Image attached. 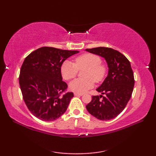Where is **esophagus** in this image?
<instances>
[{
    "mask_svg": "<svg viewBox=\"0 0 156 156\" xmlns=\"http://www.w3.org/2000/svg\"><path fill=\"white\" fill-rule=\"evenodd\" d=\"M74 95L76 96V97H81V96L83 95V94H82V93H74Z\"/></svg>",
    "mask_w": 156,
    "mask_h": 156,
    "instance_id": "obj_1",
    "label": "esophagus"
}]
</instances>
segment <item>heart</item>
<instances>
[{
    "mask_svg": "<svg viewBox=\"0 0 156 156\" xmlns=\"http://www.w3.org/2000/svg\"><path fill=\"white\" fill-rule=\"evenodd\" d=\"M84 68H86L83 73L85 78L76 79L69 85V90L76 93H84L92 88L94 82H100L103 80L107 71V66L101 63V58L92 54L78 56L75 59L74 64L65 61L61 66L60 71L63 78L69 80L76 77L78 69Z\"/></svg>",
    "mask_w": 156,
    "mask_h": 156,
    "instance_id": "b5f03b06",
    "label": "heart"
}]
</instances>
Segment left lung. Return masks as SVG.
Returning <instances> with one entry per match:
<instances>
[{
	"mask_svg": "<svg viewBox=\"0 0 156 156\" xmlns=\"http://www.w3.org/2000/svg\"><path fill=\"white\" fill-rule=\"evenodd\" d=\"M86 51L104 58L108 68L107 78L97 89L101 95L92 96L91 102L86 108L98 119L111 120L123 111L131 97L135 80L130 62L121 53L112 48L99 47Z\"/></svg>",
	"mask_w": 156,
	"mask_h": 156,
	"instance_id": "left-lung-1",
	"label": "left lung"
}]
</instances>
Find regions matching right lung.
I'll return each mask as SVG.
<instances>
[{
    "label": "right lung",
    "instance_id": "right-lung-1",
    "mask_svg": "<svg viewBox=\"0 0 156 156\" xmlns=\"http://www.w3.org/2000/svg\"><path fill=\"white\" fill-rule=\"evenodd\" d=\"M78 51L42 47L26 57L20 70L19 85L23 100L35 117L53 121L67 110L73 92L62 95L68 88L62 81L61 66Z\"/></svg>",
    "mask_w": 156,
    "mask_h": 156
}]
</instances>
